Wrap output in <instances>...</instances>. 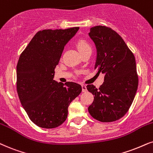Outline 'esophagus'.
Listing matches in <instances>:
<instances>
[{
	"label": "esophagus",
	"instance_id": "1",
	"mask_svg": "<svg viewBox=\"0 0 153 153\" xmlns=\"http://www.w3.org/2000/svg\"><path fill=\"white\" fill-rule=\"evenodd\" d=\"M81 86H82V91H83V92H86V91H87V88H86V85L83 84Z\"/></svg>",
	"mask_w": 153,
	"mask_h": 153
}]
</instances>
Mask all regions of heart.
Returning a JSON list of instances; mask_svg holds the SVG:
<instances>
[{"label":"heart","instance_id":"heart-1","mask_svg":"<svg viewBox=\"0 0 153 153\" xmlns=\"http://www.w3.org/2000/svg\"><path fill=\"white\" fill-rule=\"evenodd\" d=\"M76 47L80 53H82L83 52H84V51L88 50V49H91V45L84 40L79 41L78 42H77Z\"/></svg>","mask_w":153,"mask_h":153}]
</instances>
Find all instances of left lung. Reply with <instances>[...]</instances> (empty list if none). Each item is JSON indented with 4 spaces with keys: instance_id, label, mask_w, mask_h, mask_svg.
Instances as JSON below:
<instances>
[{
    "instance_id": "obj_1",
    "label": "left lung",
    "mask_w": 153,
    "mask_h": 153,
    "mask_svg": "<svg viewBox=\"0 0 153 153\" xmlns=\"http://www.w3.org/2000/svg\"><path fill=\"white\" fill-rule=\"evenodd\" d=\"M88 35L97 51L95 69L97 74H105L98 89L87 85L94 96L88 112L101 122H114L128 112L136 96L138 85L136 59L122 38L110 27H91Z\"/></svg>"
}]
</instances>
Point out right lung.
Segmentation results:
<instances>
[{
    "mask_svg": "<svg viewBox=\"0 0 153 153\" xmlns=\"http://www.w3.org/2000/svg\"><path fill=\"white\" fill-rule=\"evenodd\" d=\"M79 29L38 31L19 56L17 94L29 119L39 127L53 128L62 124L67 117L69 104L82 90L76 83L53 80L65 45Z\"/></svg>",
    "mask_w": 153,
    "mask_h": 153,
    "instance_id": "1",
    "label": "right lung"
}]
</instances>
